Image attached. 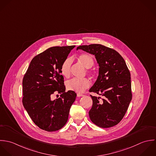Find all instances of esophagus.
<instances>
[{"label":"esophagus","instance_id":"esophagus-1","mask_svg":"<svg viewBox=\"0 0 156 156\" xmlns=\"http://www.w3.org/2000/svg\"><path fill=\"white\" fill-rule=\"evenodd\" d=\"M84 96V94H77V96H78V97H80V96Z\"/></svg>","mask_w":156,"mask_h":156}]
</instances>
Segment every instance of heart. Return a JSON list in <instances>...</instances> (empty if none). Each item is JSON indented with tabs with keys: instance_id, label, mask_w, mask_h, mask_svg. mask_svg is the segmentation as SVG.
<instances>
[{
	"instance_id": "heart-1",
	"label": "heart",
	"mask_w": 156,
	"mask_h": 156,
	"mask_svg": "<svg viewBox=\"0 0 156 156\" xmlns=\"http://www.w3.org/2000/svg\"><path fill=\"white\" fill-rule=\"evenodd\" d=\"M78 60L81 64L87 69L91 68L94 64V58L87 54H80ZM72 58L67 57L62 62L61 66V73L65 78H69L71 73ZM66 88L69 90L74 91L77 93H82L90 86V82L87 78L77 79L73 78L66 83Z\"/></svg>"
}]
</instances>
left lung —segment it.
I'll use <instances>...</instances> for the list:
<instances>
[{"mask_svg":"<svg viewBox=\"0 0 156 156\" xmlns=\"http://www.w3.org/2000/svg\"><path fill=\"white\" fill-rule=\"evenodd\" d=\"M78 49L94 55L99 67L89 92L103 98L90 95L93 105L90 119L101 128L113 126L122 119L132 99L130 72L124 59L115 50L99 44L80 46Z\"/></svg>","mask_w":156,"mask_h":156,"instance_id":"obj_1","label":"left lung"}]
</instances>
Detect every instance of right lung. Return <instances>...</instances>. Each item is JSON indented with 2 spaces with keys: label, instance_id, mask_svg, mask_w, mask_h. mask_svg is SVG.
Wrapping results in <instances>:
<instances>
[{
  "label": "right lung",
  "instance_id": "add662e5",
  "mask_svg": "<svg viewBox=\"0 0 156 156\" xmlns=\"http://www.w3.org/2000/svg\"><path fill=\"white\" fill-rule=\"evenodd\" d=\"M75 46L48 48L33 58L24 75L23 105L35 124L45 131H55L64 126L75 100V92H65L61 75L62 62ZM55 93L61 96L53 100Z\"/></svg>",
  "mask_w": 156,
  "mask_h": 156
}]
</instances>
